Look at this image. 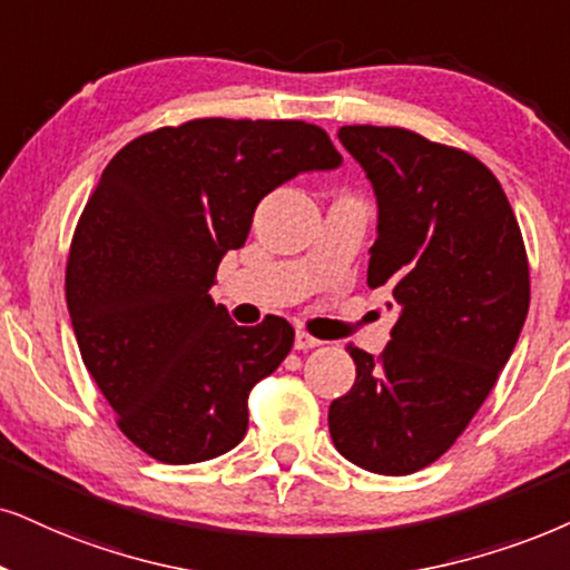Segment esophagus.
Wrapping results in <instances>:
<instances>
[{
	"mask_svg": "<svg viewBox=\"0 0 570 570\" xmlns=\"http://www.w3.org/2000/svg\"><path fill=\"white\" fill-rule=\"evenodd\" d=\"M321 338H315L313 334H307V331H297V336H294V347L297 350H313V347H321Z\"/></svg>",
	"mask_w": 570,
	"mask_h": 570,
	"instance_id": "esophagus-1",
	"label": "esophagus"
}]
</instances>
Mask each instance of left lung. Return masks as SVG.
I'll list each match as a JSON object with an SVG mask.
<instances>
[{
  "instance_id": "1",
  "label": "left lung",
  "mask_w": 570,
  "mask_h": 570,
  "mask_svg": "<svg viewBox=\"0 0 570 570\" xmlns=\"http://www.w3.org/2000/svg\"><path fill=\"white\" fill-rule=\"evenodd\" d=\"M379 199L368 286L400 318L379 357L347 347L355 384L328 431L350 463L407 476L444 455L492 392L529 313V257L494 173L397 126H342Z\"/></svg>"
}]
</instances>
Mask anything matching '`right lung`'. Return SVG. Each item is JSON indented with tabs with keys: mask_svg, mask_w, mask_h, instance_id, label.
<instances>
[{
	"mask_svg": "<svg viewBox=\"0 0 570 570\" xmlns=\"http://www.w3.org/2000/svg\"><path fill=\"white\" fill-rule=\"evenodd\" d=\"M342 163L305 120L194 118L136 136L107 165L70 242L65 299L86 371L126 439L170 465L247 434L249 392L284 363L278 315L236 326L210 286L265 194Z\"/></svg>",
	"mask_w": 570,
	"mask_h": 570,
	"instance_id": "obj_1",
	"label": "right lung"
}]
</instances>
